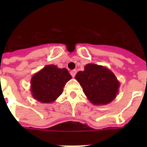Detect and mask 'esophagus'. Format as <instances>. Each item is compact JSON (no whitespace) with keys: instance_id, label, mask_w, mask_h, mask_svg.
<instances>
[{"instance_id":"obj_1","label":"esophagus","mask_w":147,"mask_h":147,"mask_svg":"<svg viewBox=\"0 0 147 147\" xmlns=\"http://www.w3.org/2000/svg\"><path fill=\"white\" fill-rule=\"evenodd\" d=\"M76 72H77V71L76 70H72V71H71V76L73 77H75L76 76Z\"/></svg>"}]
</instances>
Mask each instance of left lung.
<instances>
[{"instance_id":"8db88e82","label":"left lung","mask_w":147,"mask_h":147,"mask_svg":"<svg viewBox=\"0 0 147 147\" xmlns=\"http://www.w3.org/2000/svg\"><path fill=\"white\" fill-rule=\"evenodd\" d=\"M75 79L94 105H106L112 102L120 86L119 81L109 69L94 64H86L84 71H80Z\"/></svg>"}]
</instances>
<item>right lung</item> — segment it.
Masks as SVG:
<instances>
[{
    "mask_svg": "<svg viewBox=\"0 0 147 147\" xmlns=\"http://www.w3.org/2000/svg\"><path fill=\"white\" fill-rule=\"evenodd\" d=\"M71 76L66 68L49 64L34 74L30 80L34 98L42 103L54 102L63 92V87Z\"/></svg>",
    "mask_w": 147,
    "mask_h": 147,
    "instance_id": "right-lung-1",
    "label": "right lung"
}]
</instances>
